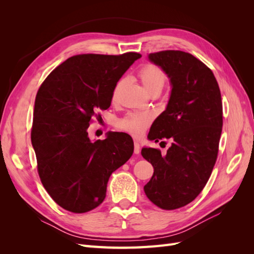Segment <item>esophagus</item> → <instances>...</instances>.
<instances>
[{
  "mask_svg": "<svg viewBox=\"0 0 254 254\" xmlns=\"http://www.w3.org/2000/svg\"><path fill=\"white\" fill-rule=\"evenodd\" d=\"M133 144H134V150L133 151H134L135 155H139V153H140V143L137 141H134Z\"/></svg>",
  "mask_w": 254,
  "mask_h": 254,
  "instance_id": "1",
  "label": "esophagus"
}]
</instances>
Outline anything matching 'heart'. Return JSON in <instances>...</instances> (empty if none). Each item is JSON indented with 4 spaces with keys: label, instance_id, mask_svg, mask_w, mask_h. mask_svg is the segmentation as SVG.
<instances>
[{
    "label": "heart",
    "instance_id": "heart-1",
    "mask_svg": "<svg viewBox=\"0 0 254 254\" xmlns=\"http://www.w3.org/2000/svg\"><path fill=\"white\" fill-rule=\"evenodd\" d=\"M139 77L144 88L149 93H152V92L160 93L166 81V76L162 68L152 64H147L140 68ZM121 84L122 82H119L113 91V101H115L118 97ZM152 119L153 115L150 112H130L120 120L119 127L122 130H125V131L137 136L145 131V129L149 126Z\"/></svg>",
    "mask_w": 254,
    "mask_h": 254
}]
</instances>
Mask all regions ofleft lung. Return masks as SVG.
Wrapping results in <instances>:
<instances>
[{
    "label": "left lung",
    "instance_id": "obj_1",
    "mask_svg": "<svg viewBox=\"0 0 254 254\" xmlns=\"http://www.w3.org/2000/svg\"><path fill=\"white\" fill-rule=\"evenodd\" d=\"M148 57L173 86L166 110L153 122L148 139H170L172 146L165 156L158 148L142 149L153 166L144 191L160 209L176 210L193 201L212 174L222 129L221 95L211 68L191 54L168 50Z\"/></svg>",
    "mask_w": 254,
    "mask_h": 254
}]
</instances>
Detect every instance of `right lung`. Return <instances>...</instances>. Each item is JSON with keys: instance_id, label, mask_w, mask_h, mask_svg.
I'll use <instances>...</instances> for the list:
<instances>
[{"instance_id": "1", "label": "right lung", "mask_w": 254, "mask_h": 254, "mask_svg": "<svg viewBox=\"0 0 254 254\" xmlns=\"http://www.w3.org/2000/svg\"><path fill=\"white\" fill-rule=\"evenodd\" d=\"M142 55L80 54L53 70L37 92L30 139L44 189L63 209L87 213L106 197L111 174L132 156L123 132L91 142L88 128L108 109L117 83Z\"/></svg>"}]
</instances>
